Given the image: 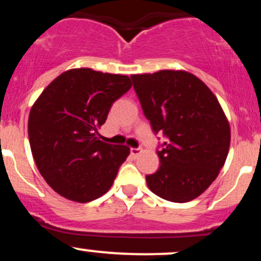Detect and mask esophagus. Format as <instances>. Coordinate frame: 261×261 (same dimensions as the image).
<instances>
[{"mask_svg":"<svg viewBox=\"0 0 261 261\" xmlns=\"http://www.w3.org/2000/svg\"><path fill=\"white\" fill-rule=\"evenodd\" d=\"M141 152H142V149L141 148H130V153L133 157H137V155H140Z\"/></svg>","mask_w":261,"mask_h":261,"instance_id":"esophagus-1","label":"esophagus"}]
</instances>
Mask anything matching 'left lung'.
I'll use <instances>...</instances> for the list:
<instances>
[{
	"label": "left lung",
	"instance_id": "left-lung-1",
	"mask_svg": "<svg viewBox=\"0 0 261 261\" xmlns=\"http://www.w3.org/2000/svg\"><path fill=\"white\" fill-rule=\"evenodd\" d=\"M143 114L167 141L157 151L160 169L146 176L149 190L164 200L196 199L226 162L230 127L216 95L187 71L131 74Z\"/></svg>",
	"mask_w": 261,
	"mask_h": 261
}]
</instances>
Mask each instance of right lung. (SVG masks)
<instances>
[{
	"instance_id": "add662e5",
	"label": "right lung",
	"mask_w": 261,
	"mask_h": 261,
	"mask_svg": "<svg viewBox=\"0 0 261 261\" xmlns=\"http://www.w3.org/2000/svg\"><path fill=\"white\" fill-rule=\"evenodd\" d=\"M130 88L125 74L72 68L33 104L28 120L33 157L45 181L61 196L89 202L112 188L130 148L100 141L98 128L114 101Z\"/></svg>"
}]
</instances>
